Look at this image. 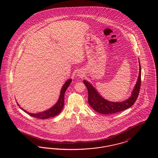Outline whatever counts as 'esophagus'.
I'll return each mask as SVG.
<instances>
[{"label":"esophagus","instance_id":"34e87169","mask_svg":"<svg viewBox=\"0 0 158 158\" xmlns=\"http://www.w3.org/2000/svg\"><path fill=\"white\" fill-rule=\"evenodd\" d=\"M77 76H79V77H82L84 76V73H83L82 71H79V72H78V73H77Z\"/></svg>","mask_w":158,"mask_h":158}]
</instances>
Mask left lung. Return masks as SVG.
<instances>
[{"label":"left lung","instance_id":"left-lung-1","mask_svg":"<svg viewBox=\"0 0 158 158\" xmlns=\"http://www.w3.org/2000/svg\"><path fill=\"white\" fill-rule=\"evenodd\" d=\"M83 83L88 91V102L90 106L97 112L102 114H111L124 111L135 103L138 97L141 85V66L139 61V73L137 81L131 93V97L123 102H111L103 98L97 89L86 80Z\"/></svg>","mask_w":158,"mask_h":158}]
</instances>
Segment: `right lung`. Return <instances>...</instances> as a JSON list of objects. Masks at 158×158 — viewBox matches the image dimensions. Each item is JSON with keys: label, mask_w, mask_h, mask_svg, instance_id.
<instances>
[{"label": "right lung", "mask_w": 158, "mask_h": 158, "mask_svg": "<svg viewBox=\"0 0 158 158\" xmlns=\"http://www.w3.org/2000/svg\"><path fill=\"white\" fill-rule=\"evenodd\" d=\"M72 79H69L68 81L65 82V83L63 85V87L61 89V91H60V96H59V98L57 102H56V104L55 105L53 106L52 107H51L50 109L47 110L42 111L41 113H35V114L28 113L26 110H23V108H21L18 104V103H17V104H18V106L20 107V108L22 109L25 113L28 114L31 117H35V118H39V119H47L48 118L55 117L56 115H58L61 112V111L62 110V109L63 108V106L64 104V94H65V92L67 89L68 86L70 85V84L72 82Z\"/></svg>", "instance_id": "1"}]
</instances>
